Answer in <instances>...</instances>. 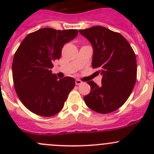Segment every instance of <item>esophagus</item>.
I'll return each instance as SVG.
<instances>
[{
    "label": "esophagus",
    "instance_id": "esophagus-1",
    "mask_svg": "<svg viewBox=\"0 0 154 154\" xmlns=\"http://www.w3.org/2000/svg\"><path fill=\"white\" fill-rule=\"evenodd\" d=\"M75 83H76V85L79 86V85L82 84V81H81V80H76Z\"/></svg>",
    "mask_w": 154,
    "mask_h": 154
}]
</instances>
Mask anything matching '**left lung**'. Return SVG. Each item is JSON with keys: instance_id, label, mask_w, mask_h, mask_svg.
<instances>
[{"instance_id": "obj_1", "label": "left lung", "mask_w": 154, "mask_h": 154, "mask_svg": "<svg viewBox=\"0 0 154 154\" xmlns=\"http://www.w3.org/2000/svg\"><path fill=\"white\" fill-rule=\"evenodd\" d=\"M93 48L92 68H98L101 85L87 82L89 94L83 97L86 106L96 112L106 114L120 108L133 91L137 65L133 48L119 32L101 26L80 29Z\"/></svg>"}]
</instances>
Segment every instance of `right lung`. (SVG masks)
Segmentation results:
<instances>
[{
	"instance_id": "obj_1",
	"label": "right lung",
	"mask_w": 154,
	"mask_h": 154,
	"mask_svg": "<svg viewBox=\"0 0 154 154\" xmlns=\"http://www.w3.org/2000/svg\"><path fill=\"white\" fill-rule=\"evenodd\" d=\"M77 34V29L46 27L28 34L17 49L12 66L14 86L20 100L32 112L51 117L64 106L75 80L58 78L51 69L54 60H60L63 45Z\"/></svg>"
}]
</instances>
